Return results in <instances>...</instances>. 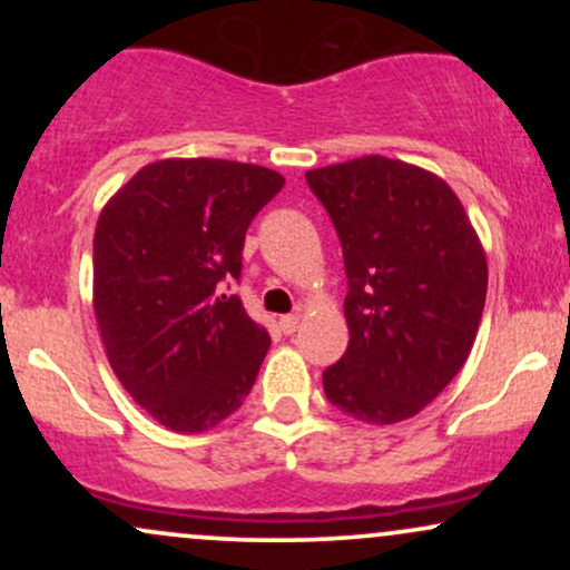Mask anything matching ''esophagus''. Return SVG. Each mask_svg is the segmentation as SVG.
Instances as JSON below:
<instances>
[{
  "mask_svg": "<svg viewBox=\"0 0 570 570\" xmlns=\"http://www.w3.org/2000/svg\"><path fill=\"white\" fill-rule=\"evenodd\" d=\"M278 326H281V332H284V335H292V332H297L299 316H297V313H292V316H281Z\"/></svg>",
  "mask_w": 570,
  "mask_h": 570,
  "instance_id": "esophagus-1",
  "label": "esophagus"
}]
</instances>
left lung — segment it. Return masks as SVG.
<instances>
[{
	"label": "left lung",
	"mask_w": 570,
	"mask_h": 570,
	"mask_svg": "<svg viewBox=\"0 0 570 570\" xmlns=\"http://www.w3.org/2000/svg\"><path fill=\"white\" fill-rule=\"evenodd\" d=\"M343 246L348 348L324 394L364 423L417 415L461 372L480 330L488 263L440 176L367 155L305 174Z\"/></svg>",
	"instance_id": "left-lung-1"
}]
</instances>
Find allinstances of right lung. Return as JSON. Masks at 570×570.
<instances>
[{"label": "right lung", "mask_w": 570, "mask_h": 570, "mask_svg": "<svg viewBox=\"0 0 570 570\" xmlns=\"http://www.w3.org/2000/svg\"><path fill=\"white\" fill-rule=\"evenodd\" d=\"M281 187L252 163L171 158L144 166L98 217V332L117 381L166 429L217 426L257 381L271 337L225 284Z\"/></svg>", "instance_id": "obj_1"}]
</instances>
